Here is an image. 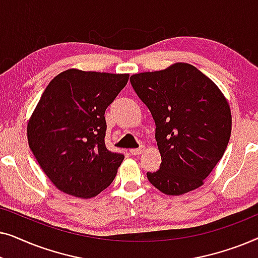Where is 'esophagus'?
<instances>
[{
	"label": "esophagus",
	"instance_id": "esophagus-1",
	"mask_svg": "<svg viewBox=\"0 0 258 258\" xmlns=\"http://www.w3.org/2000/svg\"><path fill=\"white\" fill-rule=\"evenodd\" d=\"M144 149H146V147H144L143 144H141V146L139 148H136V149H130V153L133 155H141L144 151Z\"/></svg>",
	"mask_w": 258,
	"mask_h": 258
}]
</instances>
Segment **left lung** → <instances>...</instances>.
Listing matches in <instances>:
<instances>
[{"label":"left lung","instance_id":"1","mask_svg":"<svg viewBox=\"0 0 258 258\" xmlns=\"http://www.w3.org/2000/svg\"><path fill=\"white\" fill-rule=\"evenodd\" d=\"M130 83L149 109L162 163L147 177L167 195H182L203 184L227 149L231 112L213 81L188 63L141 73Z\"/></svg>","mask_w":258,"mask_h":258}]
</instances>
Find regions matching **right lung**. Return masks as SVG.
Masks as SVG:
<instances>
[{
    "label": "right lung",
    "mask_w": 258,
    "mask_h": 258,
    "mask_svg": "<svg viewBox=\"0 0 258 258\" xmlns=\"http://www.w3.org/2000/svg\"><path fill=\"white\" fill-rule=\"evenodd\" d=\"M128 74L69 69L48 84L28 123V143L56 188L90 199L114 181L124 155L105 147L104 112Z\"/></svg>",
    "instance_id": "right-lung-1"
}]
</instances>
